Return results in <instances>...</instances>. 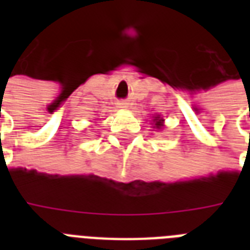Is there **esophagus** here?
<instances>
[{
	"label": "esophagus",
	"mask_w": 250,
	"mask_h": 250,
	"mask_svg": "<svg viewBox=\"0 0 250 250\" xmlns=\"http://www.w3.org/2000/svg\"><path fill=\"white\" fill-rule=\"evenodd\" d=\"M118 105H119V107H127V102L121 101L119 104H118Z\"/></svg>",
	"instance_id": "34e87169"
}]
</instances>
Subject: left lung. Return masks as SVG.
Wrapping results in <instances>:
<instances>
[{
  "label": "left lung",
  "mask_w": 250,
  "mask_h": 250,
  "mask_svg": "<svg viewBox=\"0 0 250 250\" xmlns=\"http://www.w3.org/2000/svg\"><path fill=\"white\" fill-rule=\"evenodd\" d=\"M154 121H156L157 128H161V127H162V119H160V117H156V119H154Z\"/></svg>",
  "instance_id": "left-lung-1"
}]
</instances>
